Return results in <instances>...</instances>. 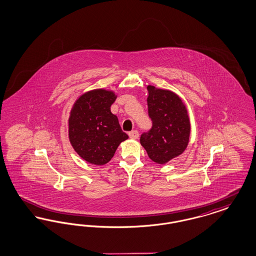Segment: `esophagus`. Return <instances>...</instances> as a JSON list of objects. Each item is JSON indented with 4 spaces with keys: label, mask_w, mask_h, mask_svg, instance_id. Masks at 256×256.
I'll return each mask as SVG.
<instances>
[{
    "label": "esophagus",
    "mask_w": 256,
    "mask_h": 256,
    "mask_svg": "<svg viewBox=\"0 0 256 256\" xmlns=\"http://www.w3.org/2000/svg\"><path fill=\"white\" fill-rule=\"evenodd\" d=\"M128 136L132 139H137L139 137V132L137 130H132V132H128Z\"/></svg>",
    "instance_id": "34e87169"
}]
</instances>
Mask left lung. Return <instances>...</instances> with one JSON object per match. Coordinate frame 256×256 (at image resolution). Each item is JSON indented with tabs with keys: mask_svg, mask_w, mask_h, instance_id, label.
Masks as SVG:
<instances>
[{
	"mask_svg": "<svg viewBox=\"0 0 256 256\" xmlns=\"http://www.w3.org/2000/svg\"><path fill=\"white\" fill-rule=\"evenodd\" d=\"M148 111L152 126L140 137L148 158L165 164L180 156L188 146L191 126L182 100L170 90L148 86Z\"/></svg>",
	"mask_w": 256,
	"mask_h": 256,
	"instance_id": "left-lung-1",
	"label": "left lung"
}]
</instances>
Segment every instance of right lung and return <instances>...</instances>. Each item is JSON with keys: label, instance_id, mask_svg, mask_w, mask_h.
<instances>
[{"label": "right lung", "instance_id": "right-lung-1", "mask_svg": "<svg viewBox=\"0 0 256 256\" xmlns=\"http://www.w3.org/2000/svg\"><path fill=\"white\" fill-rule=\"evenodd\" d=\"M115 92L94 89L78 98L68 120L69 140L76 152L94 165H104L113 158L117 148L128 138L118 118L110 111Z\"/></svg>", "mask_w": 256, "mask_h": 256}]
</instances>
